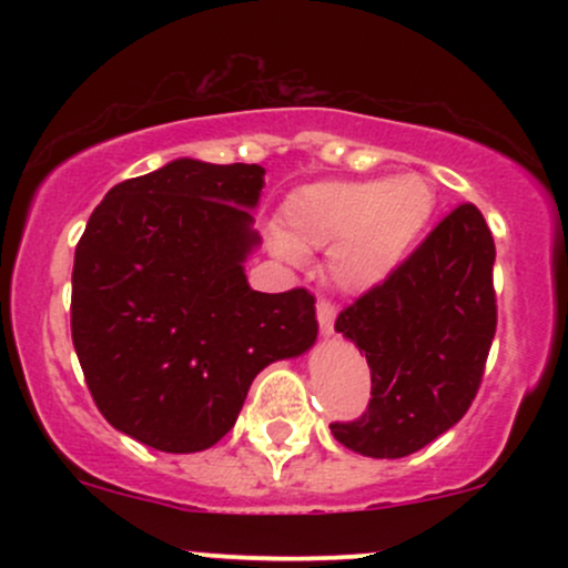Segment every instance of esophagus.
I'll return each instance as SVG.
<instances>
[{
	"label": "esophagus",
	"mask_w": 568,
	"mask_h": 568,
	"mask_svg": "<svg viewBox=\"0 0 568 568\" xmlns=\"http://www.w3.org/2000/svg\"><path fill=\"white\" fill-rule=\"evenodd\" d=\"M334 321H336V306L325 298H317V323H321V331L325 336L334 334Z\"/></svg>",
	"instance_id": "34e87169"
}]
</instances>
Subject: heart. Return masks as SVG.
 I'll list each match as a JSON object with an SVG mask.
<instances>
[{
  "instance_id": "1",
  "label": "heart",
  "mask_w": 568,
  "mask_h": 568,
  "mask_svg": "<svg viewBox=\"0 0 568 568\" xmlns=\"http://www.w3.org/2000/svg\"><path fill=\"white\" fill-rule=\"evenodd\" d=\"M435 211V192L419 175L366 181H317L285 200L283 234L275 251L285 258L328 251L325 272L338 291L376 288L406 262Z\"/></svg>"
}]
</instances>
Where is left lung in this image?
Returning a JSON list of instances; mask_svg holds the SVG:
<instances>
[{"instance_id":"obj_1","label":"left lung","mask_w":568,"mask_h":568,"mask_svg":"<svg viewBox=\"0 0 568 568\" xmlns=\"http://www.w3.org/2000/svg\"><path fill=\"white\" fill-rule=\"evenodd\" d=\"M494 256L484 213L462 202L393 275L338 312L336 331L371 368L368 408L331 425L338 443L400 459L467 414L497 331Z\"/></svg>"}]
</instances>
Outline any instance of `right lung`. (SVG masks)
<instances>
[{
    "instance_id": "obj_1",
    "label": "right lung",
    "mask_w": 568,
    "mask_h": 568,
    "mask_svg": "<svg viewBox=\"0 0 568 568\" xmlns=\"http://www.w3.org/2000/svg\"><path fill=\"white\" fill-rule=\"evenodd\" d=\"M264 168L173 160L90 216L71 272V342L98 410L168 454L205 452L256 374L315 344V296L258 293L243 262Z\"/></svg>"
}]
</instances>
